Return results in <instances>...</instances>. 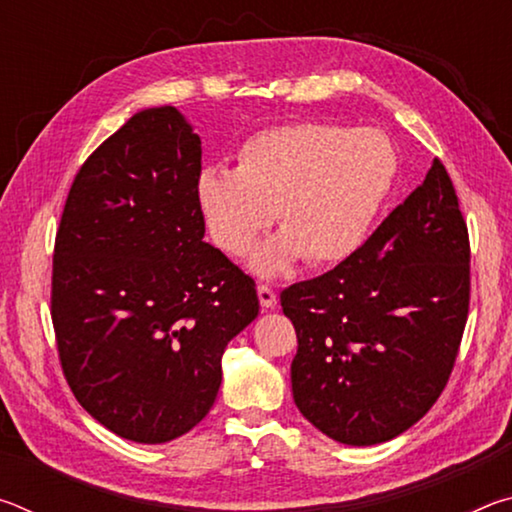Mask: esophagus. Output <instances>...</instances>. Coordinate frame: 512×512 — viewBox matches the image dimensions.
<instances>
[{"instance_id":"34e87169","label":"esophagus","mask_w":512,"mask_h":512,"mask_svg":"<svg viewBox=\"0 0 512 512\" xmlns=\"http://www.w3.org/2000/svg\"><path fill=\"white\" fill-rule=\"evenodd\" d=\"M257 296H259V305H262V309H273L277 305L275 291L268 287V284H259Z\"/></svg>"}]
</instances>
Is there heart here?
<instances>
[{
	"instance_id": "heart-1",
	"label": "heart",
	"mask_w": 512,
	"mask_h": 512,
	"mask_svg": "<svg viewBox=\"0 0 512 512\" xmlns=\"http://www.w3.org/2000/svg\"><path fill=\"white\" fill-rule=\"evenodd\" d=\"M397 151L375 128L296 121L264 128L239 146L237 167L198 171L194 196L205 230L223 253L244 257L275 221L250 268L273 277L300 262L334 266L368 239L391 196Z\"/></svg>"
}]
</instances>
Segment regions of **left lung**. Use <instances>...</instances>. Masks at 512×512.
<instances>
[{
  "label": "left lung",
  "mask_w": 512,
  "mask_h": 512,
  "mask_svg": "<svg viewBox=\"0 0 512 512\" xmlns=\"http://www.w3.org/2000/svg\"><path fill=\"white\" fill-rule=\"evenodd\" d=\"M300 413L368 447L413 427L452 375L470 305V241L443 162L332 271L284 289Z\"/></svg>",
  "instance_id": "1"
}]
</instances>
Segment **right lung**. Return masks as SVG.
I'll return each mask as SVG.
<instances>
[{
	"label": "right lung",
	"mask_w": 512,
	"mask_h": 512,
	"mask_svg": "<svg viewBox=\"0 0 512 512\" xmlns=\"http://www.w3.org/2000/svg\"><path fill=\"white\" fill-rule=\"evenodd\" d=\"M201 137L146 108L94 151L56 235L51 318L67 384L117 436L160 445L216 400L228 343L259 314L255 282L205 244Z\"/></svg>",
	"instance_id": "right-lung-1"
}]
</instances>
